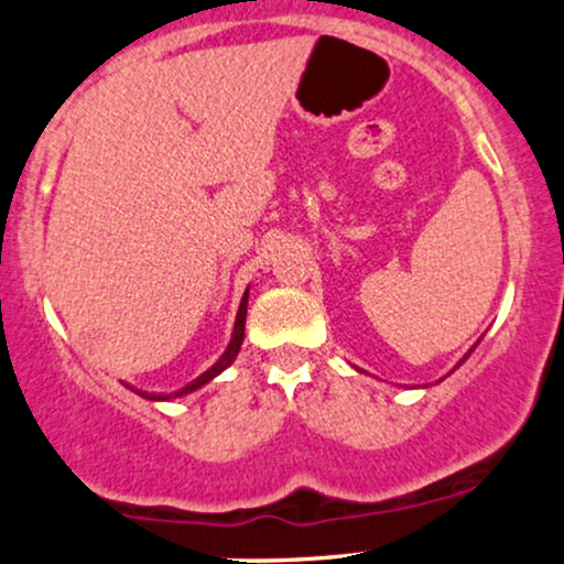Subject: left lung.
Here are the masks:
<instances>
[{
	"label": "left lung",
	"instance_id": "8db88e82",
	"mask_svg": "<svg viewBox=\"0 0 564 564\" xmlns=\"http://www.w3.org/2000/svg\"><path fill=\"white\" fill-rule=\"evenodd\" d=\"M469 355H471V349H469V352H467V355H464V358H462V360H458V366H462V364H464V360H467V358H469Z\"/></svg>",
	"mask_w": 564,
	"mask_h": 564
}]
</instances>
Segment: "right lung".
I'll return each mask as SVG.
<instances>
[{"label": "right lung", "instance_id": "add662e5", "mask_svg": "<svg viewBox=\"0 0 564 564\" xmlns=\"http://www.w3.org/2000/svg\"><path fill=\"white\" fill-rule=\"evenodd\" d=\"M246 304H249V289L243 291V296H241V304H238V313H236V326H232V334H230V345L225 347V352L219 355V360L212 368H206L204 373H200V377H196L191 381V384H185L183 390H174V392H145V390H134V387H129V390L132 392H138L140 398H145V400H156V403H161V400H174V398H183V394H191V392H196V390H200V387L204 384H209L212 379L215 377H219V373L225 371V368H228L232 360L238 358V349H241V345H243V328H246Z\"/></svg>", "mask_w": 564, "mask_h": 564}]
</instances>
